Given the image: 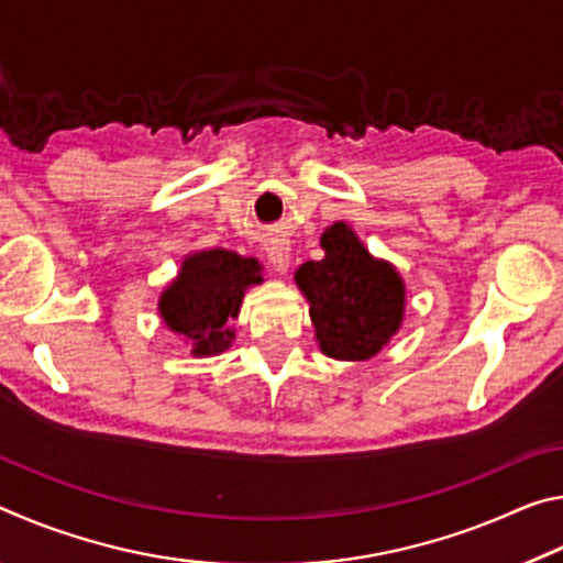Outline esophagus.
Instances as JSON below:
<instances>
[{
	"instance_id": "esophagus-1",
	"label": "esophagus",
	"mask_w": 563,
	"mask_h": 563,
	"mask_svg": "<svg viewBox=\"0 0 563 563\" xmlns=\"http://www.w3.org/2000/svg\"><path fill=\"white\" fill-rule=\"evenodd\" d=\"M265 253H268L271 265L278 273H288L290 268V241L283 235H271L265 241Z\"/></svg>"
}]
</instances>
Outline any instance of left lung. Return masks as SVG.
<instances>
[{
	"mask_svg": "<svg viewBox=\"0 0 563 563\" xmlns=\"http://www.w3.org/2000/svg\"><path fill=\"white\" fill-rule=\"evenodd\" d=\"M325 251L295 271L322 355L362 362L383 352L405 320L407 288L393 263L375 258L345 221L320 235Z\"/></svg>",
	"mask_w": 563,
	"mask_h": 563,
	"instance_id": "left-lung-1",
	"label": "left lung"
}]
</instances>
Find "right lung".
<instances>
[{"label": "right lung", "instance_id": "obj_1", "mask_svg": "<svg viewBox=\"0 0 563 563\" xmlns=\"http://www.w3.org/2000/svg\"><path fill=\"white\" fill-rule=\"evenodd\" d=\"M263 283V265L225 247L188 253L178 275L158 295L164 325L190 347L194 357L221 355L233 345L247 288Z\"/></svg>", "mask_w": 563, "mask_h": 563}]
</instances>
